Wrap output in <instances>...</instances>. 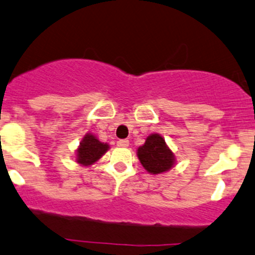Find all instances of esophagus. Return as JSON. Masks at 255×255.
Wrapping results in <instances>:
<instances>
[{"instance_id":"obj_1","label":"esophagus","mask_w":255,"mask_h":255,"mask_svg":"<svg viewBox=\"0 0 255 255\" xmlns=\"http://www.w3.org/2000/svg\"><path fill=\"white\" fill-rule=\"evenodd\" d=\"M117 144L119 147H128L130 142H128V139H119V141L117 142Z\"/></svg>"}]
</instances>
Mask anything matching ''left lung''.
Here are the masks:
<instances>
[{
	"mask_svg": "<svg viewBox=\"0 0 255 255\" xmlns=\"http://www.w3.org/2000/svg\"><path fill=\"white\" fill-rule=\"evenodd\" d=\"M136 153L142 166L153 175L169 171L176 164L174 152L159 133H150Z\"/></svg>",
	"mask_w": 255,
	"mask_h": 255,
	"instance_id": "1",
	"label": "left lung"
}]
</instances>
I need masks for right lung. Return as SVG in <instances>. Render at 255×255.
I'll return each instance as SVG.
<instances>
[{"instance_id":"obj_1","label":"right lung","mask_w":255,"mask_h":255,"mask_svg":"<svg viewBox=\"0 0 255 255\" xmlns=\"http://www.w3.org/2000/svg\"><path fill=\"white\" fill-rule=\"evenodd\" d=\"M108 149V143L101 142L94 133L87 132L75 149V161L83 166H90L100 160Z\"/></svg>"}]
</instances>
